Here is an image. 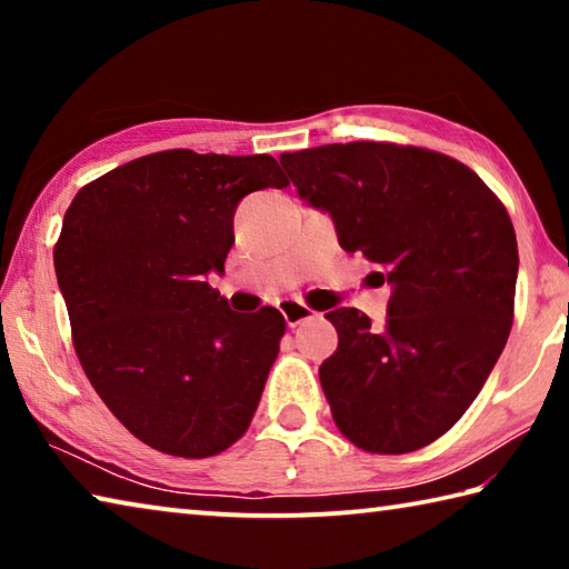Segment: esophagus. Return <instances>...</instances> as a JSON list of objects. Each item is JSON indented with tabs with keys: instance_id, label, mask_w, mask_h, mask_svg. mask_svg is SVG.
Returning <instances> with one entry per match:
<instances>
[{
	"instance_id": "34e87169",
	"label": "esophagus",
	"mask_w": 569,
	"mask_h": 569,
	"mask_svg": "<svg viewBox=\"0 0 569 569\" xmlns=\"http://www.w3.org/2000/svg\"><path fill=\"white\" fill-rule=\"evenodd\" d=\"M281 313H283V319H286L288 326H291V329H293V326L313 319V316H316V311H311V308H308L303 301H298V298H286V301H281Z\"/></svg>"
}]
</instances>
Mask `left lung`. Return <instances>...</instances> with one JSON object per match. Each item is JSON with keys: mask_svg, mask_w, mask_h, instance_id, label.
I'll list each match as a JSON object with an SVG mask.
<instances>
[{"mask_svg": "<svg viewBox=\"0 0 569 569\" xmlns=\"http://www.w3.org/2000/svg\"><path fill=\"white\" fill-rule=\"evenodd\" d=\"M281 166L346 253L391 286L383 329L356 308L326 313L339 349L319 377L336 427L373 455L431 445L477 399L512 329L507 208L475 170L423 148L363 140L283 152Z\"/></svg>", "mask_w": 569, "mask_h": 569, "instance_id": "8db88e82", "label": "left lung"}]
</instances>
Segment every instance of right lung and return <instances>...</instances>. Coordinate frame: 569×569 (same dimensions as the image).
<instances>
[{"mask_svg": "<svg viewBox=\"0 0 569 569\" xmlns=\"http://www.w3.org/2000/svg\"><path fill=\"white\" fill-rule=\"evenodd\" d=\"M271 156L166 150L77 192L54 271L77 359L132 437L203 459L246 435L286 331L281 311L236 313L223 273L248 192L286 188Z\"/></svg>", "mask_w": 569, "mask_h": 569, "instance_id": "add662e5", "label": "right lung"}]
</instances>
